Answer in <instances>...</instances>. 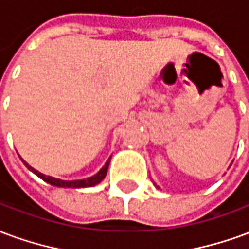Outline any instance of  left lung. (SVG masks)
<instances>
[{"instance_id":"1","label":"left lung","mask_w":249,"mask_h":249,"mask_svg":"<svg viewBox=\"0 0 249 249\" xmlns=\"http://www.w3.org/2000/svg\"><path fill=\"white\" fill-rule=\"evenodd\" d=\"M157 188H159V187H157Z\"/></svg>"}]
</instances>
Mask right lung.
<instances>
[{
	"label": "right lung",
	"instance_id": "1",
	"mask_svg": "<svg viewBox=\"0 0 249 249\" xmlns=\"http://www.w3.org/2000/svg\"><path fill=\"white\" fill-rule=\"evenodd\" d=\"M22 160V159H21ZM24 161V160H22ZM109 162H110V157H109V160L105 162V165H104L100 171H98L94 176L92 178H82V180H73V181H65V180H60V178H52V176H46L44 173L38 172V171H36L35 168H32L26 161H24V164L28 167L29 171L37 175L38 178H42L44 181H46L48 184H51V185H54V187H60V188H88V187H93V185H96V184L101 183L104 180V178L107 176V172H108V167H109Z\"/></svg>",
	"mask_w": 249,
	"mask_h": 249
}]
</instances>
